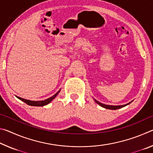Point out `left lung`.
Returning a JSON list of instances; mask_svg holds the SVG:
<instances>
[{"mask_svg":"<svg viewBox=\"0 0 153 153\" xmlns=\"http://www.w3.org/2000/svg\"><path fill=\"white\" fill-rule=\"evenodd\" d=\"M94 101L97 103V104L99 105L100 106H101L102 107L105 108H107V109H111V110H116V109H118V108H123L124 107H126V106L128 105L129 104H130V103L133 101H131L129 102V103H127L126 105H105V104H103V103H101L100 102H98V100H97L96 99H94Z\"/></svg>","mask_w":153,"mask_h":153,"instance_id":"1","label":"left lung"}]
</instances>
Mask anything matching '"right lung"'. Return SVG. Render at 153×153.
I'll use <instances>...</instances> for the list:
<instances>
[{
    "mask_svg": "<svg viewBox=\"0 0 153 153\" xmlns=\"http://www.w3.org/2000/svg\"><path fill=\"white\" fill-rule=\"evenodd\" d=\"M61 90H59V91L56 93L55 94H54L53 97H51L50 98H47V99H45L44 100H38V101H34V100H27V99H24V98H22L21 97H16L17 98H19V100H22L23 102H24L25 103H26L27 105H30V106H34V107H43V106H45L46 105H48L50 103L52 100L53 99H55V97H56L59 94V93L60 92Z\"/></svg>",
    "mask_w": 153,
    "mask_h": 153,
    "instance_id": "obj_1",
    "label": "right lung"
}]
</instances>
